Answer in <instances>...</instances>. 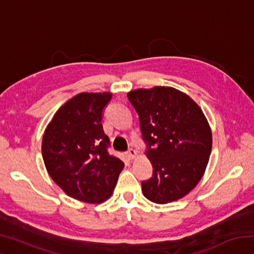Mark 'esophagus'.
<instances>
[{"mask_svg":"<svg viewBox=\"0 0 254 254\" xmlns=\"http://www.w3.org/2000/svg\"><path fill=\"white\" fill-rule=\"evenodd\" d=\"M127 157H128V159H134V158H136L137 157V153H136V151L134 149H128V151L127 152Z\"/></svg>","mask_w":254,"mask_h":254,"instance_id":"esophagus-1","label":"esophagus"}]
</instances>
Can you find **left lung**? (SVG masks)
<instances>
[{
    "label": "left lung",
    "mask_w": 254,
    "mask_h": 254,
    "mask_svg": "<svg viewBox=\"0 0 254 254\" xmlns=\"http://www.w3.org/2000/svg\"><path fill=\"white\" fill-rule=\"evenodd\" d=\"M139 114L153 175L142 182L149 200L167 204L189 194L203 177L212 151V131L198 104L169 86L127 93Z\"/></svg>",
    "instance_id": "obj_1"
}]
</instances>
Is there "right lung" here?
<instances>
[{"label": "right lung", "instance_id": "obj_1", "mask_svg": "<svg viewBox=\"0 0 254 254\" xmlns=\"http://www.w3.org/2000/svg\"><path fill=\"white\" fill-rule=\"evenodd\" d=\"M112 93H80L59 107L42 136L41 152L54 182L72 198L91 204L109 199L124 163L107 152L102 126Z\"/></svg>", "mask_w": 254, "mask_h": 254}]
</instances>
